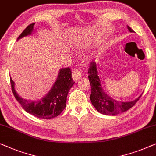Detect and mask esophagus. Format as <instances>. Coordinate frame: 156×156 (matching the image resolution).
Masks as SVG:
<instances>
[{"label": "esophagus", "mask_w": 156, "mask_h": 156, "mask_svg": "<svg viewBox=\"0 0 156 156\" xmlns=\"http://www.w3.org/2000/svg\"><path fill=\"white\" fill-rule=\"evenodd\" d=\"M72 77L74 81L77 82L80 79V78H81V73H80V72L78 70L74 69L73 70L72 73Z\"/></svg>", "instance_id": "1"}]
</instances>
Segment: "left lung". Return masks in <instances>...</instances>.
Returning a JSON list of instances; mask_svg holds the SVG:
<instances>
[{
  "label": "left lung",
  "instance_id": "obj_1",
  "mask_svg": "<svg viewBox=\"0 0 156 156\" xmlns=\"http://www.w3.org/2000/svg\"><path fill=\"white\" fill-rule=\"evenodd\" d=\"M128 30L133 33L134 31L127 26ZM88 79L91 86L90 101L93 106L99 113L107 115H115L123 113L136 104L141 97V94L136 99L127 102H122L113 98L106 93L101 85L100 77L98 76V68L95 63H92L88 70Z\"/></svg>",
  "mask_w": 156,
  "mask_h": 156
}]
</instances>
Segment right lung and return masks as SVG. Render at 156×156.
<instances>
[{
    "mask_svg": "<svg viewBox=\"0 0 156 156\" xmlns=\"http://www.w3.org/2000/svg\"><path fill=\"white\" fill-rule=\"evenodd\" d=\"M34 25L33 23L27 26L17 40L32 34L34 30ZM74 83L70 68H62L60 69L57 79L49 92L42 98L31 101L23 98L18 94L15 89V83L10 78L13 93L23 108L35 117L43 119H51L61 113L66 108L68 93Z\"/></svg>",
    "mask_w": 156,
    "mask_h": 156,
    "instance_id": "right-lung-1",
    "label": "right lung"
}]
</instances>
